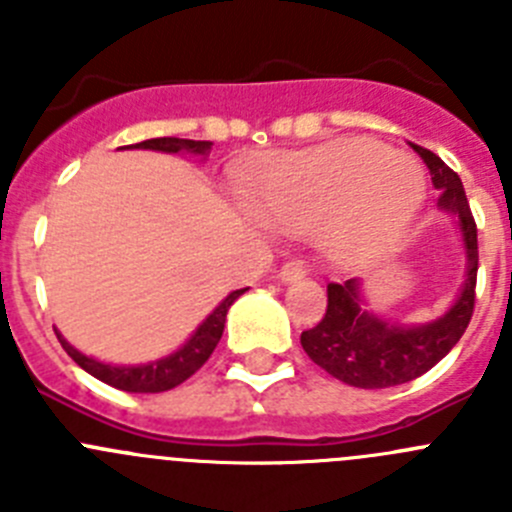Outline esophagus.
<instances>
[{"instance_id":"obj_1","label":"esophagus","mask_w":512,"mask_h":512,"mask_svg":"<svg viewBox=\"0 0 512 512\" xmlns=\"http://www.w3.org/2000/svg\"><path fill=\"white\" fill-rule=\"evenodd\" d=\"M304 276H306V261L304 259L286 261V264L281 266V271H279V279L286 281V284H289V281L304 279Z\"/></svg>"}]
</instances>
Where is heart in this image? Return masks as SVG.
<instances>
[{"instance_id":"1","label":"heart","mask_w":512,"mask_h":512,"mask_svg":"<svg viewBox=\"0 0 512 512\" xmlns=\"http://www.w3.org/2000/svg\"><path fill=\"white\" fill-rule=\"evenodd\" d=\"M415 163L374 140H347L276 160L259 208L274 226L316 231L339 256H364L389 246L422 201Z\"/></svg>"}]
</instances>
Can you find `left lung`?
Instances as JSON below:
<instances>
[{
  "label": "left lung",
  "instance_id": "8db88e82",
  "mask_svg": "<svg viewBox=\"0 0 512 512\" xmlns=\"http://www.w3.org/2000/svg\"><path fill=\"white\" fill-rule=\"evenodd\" d=\"M410 145L430 168L432 186L440 191L437 206L455 213L460 221L467 253L465 286L452 309L425 326H392L367 314L359 306L357 279L326 286L324 319L301 332V347L311 362L352 387L382 389L422 377L460 342L475 311L478 226L472 218L462 180L432 150L415 143Z\"/></svg>",
  "mask_w": 512,
  "mask_h": 512
}]
</instances>
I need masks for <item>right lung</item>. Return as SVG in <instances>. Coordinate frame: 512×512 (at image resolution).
<instances>
[{"mask_svg": "<svg viewBox=\"0 0 512 512\" xmlns=\"http://www.w3.org/2000/svg\"><path fill=\"white\" fill-rule=\"evenodd\" d=\"M125 148H148V150H163V153H208L211 143L208 140H183V138H153L143 140V143L125 145ZM246 289L231 291L221 304L213 309V314L203 321L196 329L191 339H188L183 347L178 349L170 357L158 359L153 364H140V367H115V364H102L97 359L85 357V354L77 352L75 347L65 342V339L57 334L62 349L85 369L87 374H92L100 382L110 384L115 389H123V392H165V389H173L178 384L186 382L191 374H196L203 364L208 362V357L213 354L216 344L221 342L223 324H226V314L231 309L233 301L243 294Z\"/></svg>", "mask_w": 512, "mask_h": 512, "instance_id": "1", "label": "right lung"}]
</instances>
